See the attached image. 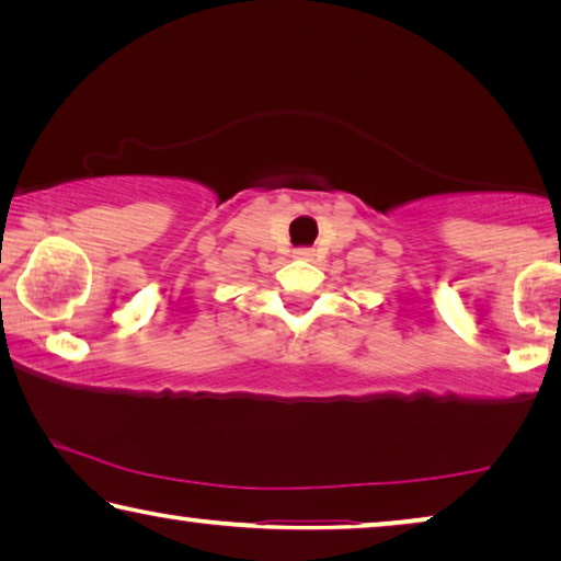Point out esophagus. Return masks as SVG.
<instances>
[{
  "label": "esophagus",
  "instance_id": "esophagus-1",
  "mask_svg": "<svg viewBox=\"0 0 561 561\" xmlns=\"http://www.w3.org/2000/svg\"><path fill=\"white\" fill-rule=\"evenodd\" d=\"M294 257H297V260H311V257H314V250H309V247H299V250H294Z\"/></svg>",
  "mask_w": 561,
  "mask_h": 561
}]
</instances>
